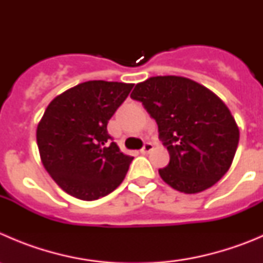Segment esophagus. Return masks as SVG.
Here are the masks:
<instances>
[{
    "label": "esophagus",
    "mask_w": 263,
    "mask_h": 263,
    "mask_svg": "<svg viewBox=\"0 0 263 263\" xmlns=\"http://www.w3.org/2000/svg\"><path fill=\"white\" fill-rule=\"evenodd\" d=\"M151 150H153V144H151V142H146V144L142 146V148L140 151H141L142 154H147V153H150Z\"/></svg>",
    "instance_id": "obj_1"
}]
</instances>
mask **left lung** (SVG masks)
I'll use <instances>...</instances> for the list:
<instances>
[{
  "mask_svg": "<svg viewBox=\"0 0 263 263\" xmlns=\"http://www.w3.org/2000/svg\"><path fill=\"white\" fill-rule=\"evenodd\" d=\"M158 124L159 139L171 160L159 174L174 190L197 193L229 171L239 142V129L227 105L213 91L181 76H156L135 86Z\"/></svg>",
  "mask_w": 263,
  "mask_h": 263,
  "instance_id": "left-lung-1",
  "label": "left lung"
}]
</instances>
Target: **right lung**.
<instances>
[{
    "mask_svg": "<svg viewBox=\"0 0 263 263\" xmlns=\"http://www.w3.org/2000/svg\"><path fill=\"white\" fill-rule=\"evenodd\" d=\"M134 84L94 80L55 97L36 128L44 168L65 192L84 201L109 195L134 158L122 153L107 131L108 121Z\"/></svg>",
    "mask_w": 263,
    "mask_h": 263,
    "instance_id": "1",
    "label": "right lung"
}]
</instances>
